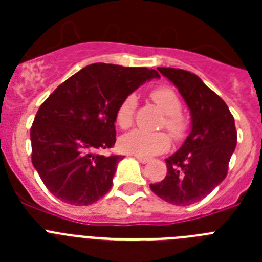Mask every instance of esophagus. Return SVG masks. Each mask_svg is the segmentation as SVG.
I'll return each mask as SVG.
<instances>
[{
  "instance_id": "34e87169",
  "label": "esophagus",
  "mask_w": 262,
  "mask_h": 262,
  "mask_svg": "<svg viewBox=\"0 0 262 262\" xmlns=\"http://www.w3.org/2000/svg\"><path fill=\"white\" fill-rule=\"evenodd\" d=\"M136 160H138L139 163H142V164H147L149 163V159H147V157H142V156H135Z\"/></svg>"
}]
</instances>
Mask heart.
Masks as SVG:
<instances>
[{
    "instance_id": "1",
    "label": "heart",
    "mask_w": 262,
    "mask_h": 262,
    "mask_svg": "<svg viewBox=\"0 0 262 262\" xmlns=\"http://www.w3.org/2000/svg\"><path fill=\"white\" fill-rule=\"evenodd\" d=\"M151 99L165 114L163 126L170 135L180 139L186 129L184 117L181 115L182 103L176 92L168 86L155 88L149 94ZM136 110V97L128 96L122 101L115 113V122L120 128H128L134 123ZM170 145V139L165 133H151L144 129H134L120 139V147L128 154L138 156H154L166 151Z\"/></svg>"
}]
</instances>
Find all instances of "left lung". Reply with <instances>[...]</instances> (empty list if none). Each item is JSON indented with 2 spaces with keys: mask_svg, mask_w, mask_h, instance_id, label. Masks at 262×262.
<instances>
[{
  "mask_svg": "<svg viewBox=\"0 0 262 262\" xmlns=\"http://www.w3.org/2000/svg\"><path fill=\"white\" fill-rule=\"evenodd\" d=\"M176 85L191 115V129L176 154L165 159L166 173L151 190L177 206L195 203L226 178L237 143L235 119L223 99L191 72L157 68Z\"/></svg>",
  "mask_w": 262,
  "mask_h": 262,
  "instance_id": "obj_1",
  "label": "left lung"
}]
</instances>
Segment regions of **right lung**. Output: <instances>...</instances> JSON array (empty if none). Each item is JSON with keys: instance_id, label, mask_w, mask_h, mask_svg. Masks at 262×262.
Returning <instances> with one entry per match:
<instances>
[{"instance_id": "obj_1", "label": "right lung", "mask_w": 262, "mask_h": 262, "mask_svg": "<svg viewBox=\"0 0 262 262\" xmlns=\"http://www.w3.org/2000/svg\"><path fill=\"white\" fill-rule=\"evenodd\" d=\"M155 69L96 62L53 90L32 123L31 161L41 181L62 202L86 206L113 186L122 156H103L115 144V113Z\"/></svg>"}]
</instances>
